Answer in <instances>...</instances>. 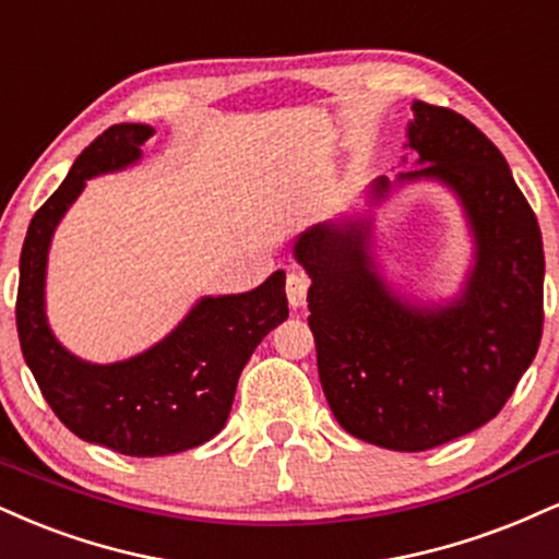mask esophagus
<instances>
[{
    "label": "esophagus",
    "mask_w": 559,
    "mask_h": 559,
    "mask_svg": "<svg viewBox=\"0 0 559 559\" xmlns=\"http://www.w3.org/2000/svg\"><path fill=\"white\" fill-rule=\"evenodd\" d=\"M307 288H309V278L305 273H288L286 278V297L292 307H301L307 301Z\"/></svg>",
    "instance_id": "esophagus-1"
}]
</instances>
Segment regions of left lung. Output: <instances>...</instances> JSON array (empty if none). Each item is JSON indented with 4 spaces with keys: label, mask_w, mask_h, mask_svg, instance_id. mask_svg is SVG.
<instances>
[{
    "label": "left lung",
    "mask_w": 559,
    "mask_h": 559,
    "mask_svg": "<svg viewBox=\"0 0 559 559\" xmlns=\"http://www.w3.org/2000/svg\"><path fill=\"white\" fill-rule=\"evenodd\" d=\"M408 147L459 192L476 234L466 294L442 309L401 305L374 275L359 228L314 226L294 247L312 278L309 328L320 382L348 435L419 453L463 437L502 412L544 328L539 221L506 156L479 127L416 100ZM388 179L372 185L388 192Z\"/></svg>",
    "instance_id": "left-lung-1"
}]
</instances>
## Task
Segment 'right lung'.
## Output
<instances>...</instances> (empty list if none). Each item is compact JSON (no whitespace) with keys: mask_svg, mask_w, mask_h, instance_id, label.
I'll list each match as a JSON object with an SVG mask.
<instances>
[{"mask_svg":"<svg viewBox=\"0 0 559 559\" xmlns=\"http://www.w3.org/2000/svg\"><path fill=\"white\" fill-rule=\"evenodd\" d=\"M153 130L114 124L80 153L57 192L33 215L20 252L17 335L25 361L59 421L80 440L153 459L203 445L224 429L241 369L288 318L286 273L234 297H205L151 352L119 365H85L57 344L44 312L46 252L85 179L140 158Z\"/></svg>","mask_w":559,"mask_h":559,"instance_id":"right-lung-1","label":"right lung"}]
</instances>
